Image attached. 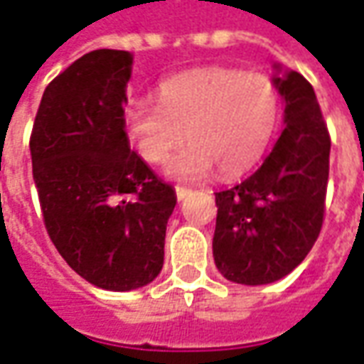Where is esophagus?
Masks as SVG:
<instances>
[{"label":"esophagus","mask_w":364,"mask_h":364,"mask_svg":"<svg viewBox=\"0 0 364 364\" xmlns=\"http://www.w3.org/2000/svg\"><path fill=\"white\" fill-rule=\"evenodd\" d=\"M191 193V189H187V187H175V195H177V199L183 200L187 195Z\"/></svg>","instance_id":"esophagus-1"}]
</instances>
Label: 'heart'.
<instances>
[{"label":"heart","mask_w":364,"mask_h":364,"mask_svg":"<svg viewBox=\"0 0 364 364\" xmlns=\"http://www.w3.org/2000/svg\"><path fill=\"white\" fill-rule=\"evenodd\" d=\"M159 102L139 98L126 114L129 139L147 164H165L179 181H199L215 167L235 177L260 161L279 116V94L272 78L238 68L210 67L164 80Z\"/></svg>","instance_id":"1"}]
</instances>
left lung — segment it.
Here are the masks:
<instances>
[{
  "mask_svg": "<svg viewBox=\"0 0 364 364\" xmlns=\"http://www.w3.org/2000/svg\"><path fill=\"white\" fill-rule=\"evenodd\" d=\"M274 85L286 104L282 136L248 179L215 193V264L244 286L288 276L323 225L331 138L317 96L296 70L274 76Z\"/></svg>",
  "mask_w": 364,
  "mask_h": 364,
  "instance_id": "obj_1",
  "label": "left lung"
}]
</instances>
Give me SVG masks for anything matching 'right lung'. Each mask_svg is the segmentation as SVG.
<instances>
[{
	"mask_svg": "<svg viewBox=\"0 0 364 364\" xmlns=\"http://www.w3.org/2000/svg\"><path fill=\"white\" fill-rule=\"evenodd\" d=\"M128 50L86 53L53 78L31 132L33 179L58 254L92 286L129 291L164 268L175 191L129 149Z\"/></svg>",
	"mask_w": 364,
	"mask_h": 364,
	"instance_id": "obj_1",
	"label": "right lung"
}]
</instances>
